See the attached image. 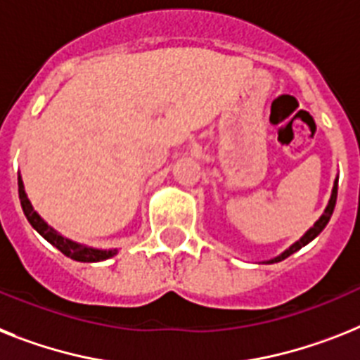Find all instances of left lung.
I'll return each instance as SVG.
<instances>
[{"label":"left lung","instance_id":"8db88e82","mask_svg":"<svg viewBox=\"0 0 360 360\" xmlns=\"http://www.w3.org/2000/svg\"><path fill=\"white\" fill-rule=\"evenodd\" d=\"M337 189H338V178H337V180H335V184H333V191H331V198H329V202H328V207L323 210L322 217H320L319 221L314 222L313 228H309V230L305 231L304 236H302V239H298V240H296V243H294L292 246H289V248H287V250H285L283 254H280V255H278V257H274V259L266 261V263H278V261L287 259V257H289L290 254H294V252H298L300 248H302V246L309 245V243H311V240H313L314 237L319 236L320 231H322L323 228H326V224H328V222H329L331 215H333L335 204H337Z\"/></svg>","mask_w":360,"mask_h":360}]
</instances>
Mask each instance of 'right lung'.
I'll list each match as a JSON object with an SVG mask.
<instances>
[{
  "label": "right lung",
  "mask_w": 360,
  "mask_h": 360,
  "mask_svg": "<svg viewBox=\"0 0 360 360\" xmlns=\"http://www.w3.org/2000/svg\"><path fill=\"white\" fill-rule=\"evenodd\" d=\"M18 193H20V202H22L23 213H25L27 221L31 222V226L34 228L47 243H51V245L55 246V248H58L64 255H68V257H71V259L75 261H82V263H97V261H105L108 259V257H112V255L117 254V250H97V248L79 245V243H73V240L62 237L58 231L53 230V228L34 212V207H32V204L29 202V198H27L25 189H23V182L20 176H18Z\"/></svg>",
  "instance_id": "add662e5"
}]
</instances>
